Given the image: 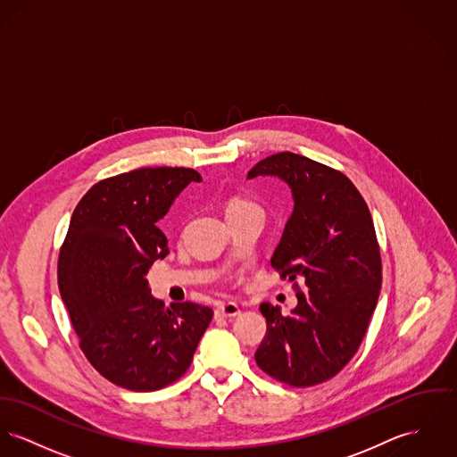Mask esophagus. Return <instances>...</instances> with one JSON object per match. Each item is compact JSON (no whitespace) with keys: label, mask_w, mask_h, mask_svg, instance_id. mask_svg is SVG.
<instances>
[{"label":"esophagus","mask_w":457,"mask_h":457,"mask_svg":"<svg viewBox=\"0 0 457 457\" xmlns=\"http://www.w3.org/2000/svg\"><path fill=\"white\" fill-rule=\"evenodd\" d=\"M239 312H241V309L236 302H221V303H218V307L214 311L216 318H234Z\"/></svg>","instance_id":"1"}]
</instances>
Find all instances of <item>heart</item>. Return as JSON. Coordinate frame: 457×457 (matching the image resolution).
<instances>
[{
	"label": "heart",
	"instance_id": "obj_1",
	"mask_svg": "<svg viewBox=\"0 0 457 457\" xmlns=\"http://www.w3.org/2000/svg\"><path fill=\"white\" fill-rule=\"evenodd\" d=\"M246 206H253V204L248 203V201H243V199H232L227 211H228V209L246 208Z\"/></svg>",
	"mask_w": 457,
	"mask_h": 457
}]
</instances>
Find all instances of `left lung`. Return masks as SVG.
Masks as SVG:
<instances>
[{
    "mask_svg": "<svg viewBox=\"0 0 457 457\" xmlns=\"http://www.w3.org/2000/svg\"><path fill=\"white\" fill-rule=\"evenodd\" d=\"M256 176L290 185L295 206L270 263L293 281L298 303L290 316L260 305L267 333L254 360L279 382L316 386L351 361L374 314L382 260L372 214L345 174L303 155H270L251 167Z\"/></svg>",
    "mask_w": 457,
    "mask_h": 457,
    "instance_id": "1",
    "label": "left lung"
}]
</instances>
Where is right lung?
Listing matches in <instances>:
<instances>
[{"instance_id": "right-lung-1", "label": "right lung", "mask_w": 457, "mask_h": 457, "mask_svg": "<svg viewBox=\"0 0 457 457\" xmlns=\"http://www.w3.org/2000/svg\"><path fill=\"white\" fill-rule=\"evenodd\" d=\"M192 181L203 178L190 167H141L101 179L77 204L59 251V291L85 358L130 391L176 382L212 320V309L194 302L164 307L146 281L169 253L157 221Z\"/></svg>"}]
</instances>
